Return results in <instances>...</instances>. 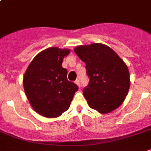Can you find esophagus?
<instances>
[{
	"mask_svg": "<svg viewBox=\"0 0 151 151\" xmlns=\"http://www.w3.org/2000/svg\"><path fill=\"white\" fill-rule=\"evenodd\" d=\"M75 84H77V85H78V87H80V84H80V80L78 79V78L75 81Z\"/></svg>",
	"mask_w": 151,
	"mask_h": 151,
	"instance_id": "1",
	"label": "esophagus"
}]
</instances>
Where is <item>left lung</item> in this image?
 <instances>
[{"label": "left lung", "mask_w": 151, "mask_h": 151, "mask_svg": "<svg viewBox=\"0 0 151 151\" xmlns=\"http://www.w3.org/2000/svg\"><path fill=\"white\" fill-rule=\"evenodd\" d=\"M74 52L85 63L90 78L89 84L83 89L88 105L101 114L119 107L130 86L129 72L124 61L105 44L78 46Z\"/></svg>", "instance_id": "obj_1"}]
</instances>
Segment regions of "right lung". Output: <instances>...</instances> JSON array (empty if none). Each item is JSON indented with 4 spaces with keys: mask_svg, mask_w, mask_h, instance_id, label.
I'll list each match as a JSON object with an SVG mask.
<instances>
[{
    "mask_svg": "<svg viewBox=\"0 0 151 151\" xmlns=\"http://www.w3.org/2000/svg\"><path fill=\"white\" fill-rule=\"evenodd\" d=\"M70 50L50 47L34 57L23 77V86L29 103L37 113L56 118L69 109L78 87L67 78L62 67Z\"/></svg>",
    "mask_w": 151,
    "mask_h": 151,
    "instance_id": "obj_1",
    "label": "right lung"
}]
</instances>
